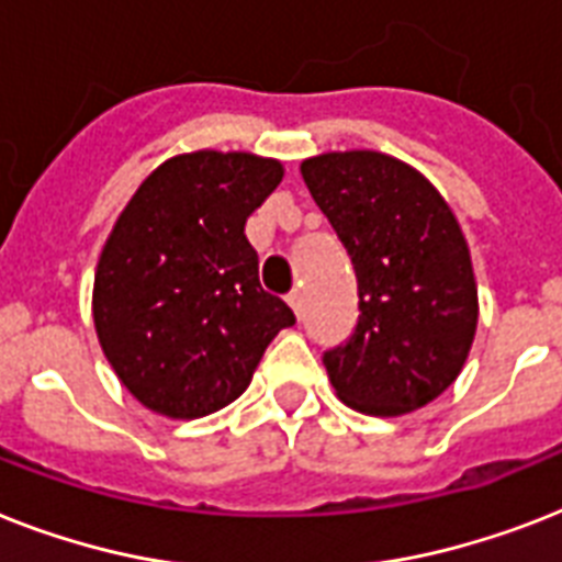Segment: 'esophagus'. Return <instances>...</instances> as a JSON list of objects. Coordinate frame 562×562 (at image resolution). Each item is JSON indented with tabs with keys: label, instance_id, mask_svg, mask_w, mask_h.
<instances>
[{
	"label": "esophagus",
	"instance_id": "1",
	"mask_svg": "<svg viewBox=\"0 0 562 562\" xmlns=\"http://www.w3.org/2000/svg\"><path fill=\"white\" fill-rule=\"evenodd\" d=\"M285 300H289V305H291V308H294L296 317H300V314H303V291L294 289L289 296H285Z\"/></svg>",
	"mask_w": 562,
	"mask_h": 562
}]
</instances>
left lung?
Returning a JSON list of instances; mask_svg holds the SVG:
<instances>
[{"mask_svg": "<svg viewBox=\"0 0 562 562\" xmlns=\"http://www.w3.org/2000/svg\"><path fill=\"white\" fill-rule=\"evenodd\" d=\"M300 172L358 280L352 335L323 352L331 386L367 415L430 404L459 378L476 335L462 227L439 190L392 155L326 153Z\"/></svg>", "mask_w": 562, "mask_h": 562, "instance_id": "left-lung-1", "label": "left lung"}]
</instances>
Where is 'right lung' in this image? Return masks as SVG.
<instances>
[{
  "mask_svg": "<svg viewBox=\"0 0 562 562\" xmlns=\"http://www.w3.org/2000/svg\"><path fill=\"white\" fill-rule=\"evenodd\" d=\"M282 181L248 153L176 155L138 187L100 254L94 328L123 386L155 413L202 418L248 390L294 312L259 285L245 222Z\"/></svg>",
  "mask_w": 562,
  "mask_h": 562,
  "instance_id": "obj_1",
  "label": "right lung"
}]
</instances>
